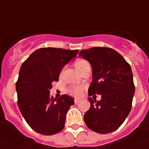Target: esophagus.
Listing matches in <instances>:
<instances>
[{
	"mask_svg": "<svg viewBox=\"0 0 149 149\" xmlns=\"http://www.w3.org/2000/svg\"><path fill=\"white\" fill-rule=\"evenodd\" d=\"M74 102H75V103H76V104H78V103L80 102V100L79 99H77V98H76V99L74 100Z\"/></svg>",
	"mask_w": 149,
	"mask_h": 149,
	"instance_id": "esophagus-1",
	"label": "esophagus"
}]
</instances>
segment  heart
Here are the masks:
<instances>
[{"label": "heart", "instance_id": "obj_1", "mask_svg": "<svg viewBox=\"0 0 149 149\" xmlns=\"http://www.w3.org/2000/svg\"><path fill=\"white\" fill-rule=\"evenodd\" d=\"M86 64H88L87 61H85L84 60H79L76 62L75 66H76V68L77 69V70H79L85 65ZM84 87H80V86H75V87H72L69 89L70 94L73 95L75 97H79L82 93V91H83Z\"/></svg>", "mask_w": 149, "mask_h": 149}]
</instances>
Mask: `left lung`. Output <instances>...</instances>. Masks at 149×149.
I'll return each mask as SVG.
<instances>
[{
	"mask_svg": "<svg viewBox=\"0 0 149 149\" xmlns=\"http://www.w3.org/2000/svg\"><path fill=\"white\" fill-rule=\"evenodd\" d=\"M79 56L87 60L92 68L89 95L101 94L99 101L88 98L91 107L84 115V121L93 131L111 133L122 125L131 109L135 92L131 67L110 48L84 49Z\"/></svg>",
	"mask_w": 149,
	"mask_h": 149,
	"instance_id": "1",
	"label": "left lung"
}]
</instances>
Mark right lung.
Masks as SVG:
<instances>
[{
    "label": "right lung",
    "mask_w": 149,
    "mask_h": 149,
    "mask_svg": "<svg viewBox=\"0 0 149 149\" xmlns=\"http://www.w3.org/2000/svg\"><path fill=\"white\" fill-rule=\"evenodd\" d=\"M78 50L41 48L22 64L16 82L18 106L24 120L33 130L53 135L63 130L66 115L74 98L63 94L50 95L52 82L58 81L63 67L78 54Z\"/></svg>",
    "instance_id": "1"
}]
</instances>
